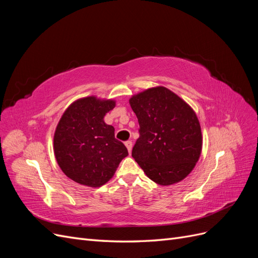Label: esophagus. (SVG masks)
Segmentation results:
<instances>
[{"instance_id": "34e87169", "label": "esophagus", "mask_w": 258, "mask_h": 258, "mask_svg": "<svg viewBox=\"0 0 258 258\" xmlns=\"http://www.w3.org/2000/svg\"><path fill=\"white\" fill-rule=\"evenodd\" d=\"M124 145H126L128 152L131 153V151H132V142L131 141H127L126 143H124Z\"/></svg>"}]
</instances>
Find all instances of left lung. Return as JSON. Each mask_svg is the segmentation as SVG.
<instances>
[{
  "label": "left lung",
  "instance_id": "obj_1",
  "mask_svg": "<svg viewBox=\"0 0 258 258\" xmlns=\"http://www.w3.org/2000/svg\"><path fill=\"white\" fill-rule=\"evenodd\" d=\"M140 137L132 157L152 181L162 186L181 182L199 160L202 135L196 113L162 86L132 96Z\"/></svg>",
  "mask_w": 258,
  "mask_h": 258
}]
</instances>
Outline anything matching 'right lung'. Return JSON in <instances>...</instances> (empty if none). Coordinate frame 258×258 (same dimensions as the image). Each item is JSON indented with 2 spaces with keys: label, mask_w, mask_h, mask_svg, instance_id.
<instances>
[{
  "label": "right lung",
  "mask_w": 258,
  "mask_h": 258,
  "mask_svg": "<svg viewBox=\"0 0 258 258\" xmlns=\"http://www.w3.org/2000/svg\"><path fill=\"white\" fill-rule=\"evenodd\" d=\"M114 107V100L91 96L74 101L61 116L53 136L54 157L74 182L102 186L128 156L126 146L115 139L114 127L103 119Z\"/></svg>",
  "instance_id": "add662e5"
}]
</instances>
